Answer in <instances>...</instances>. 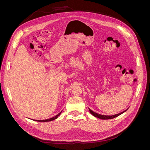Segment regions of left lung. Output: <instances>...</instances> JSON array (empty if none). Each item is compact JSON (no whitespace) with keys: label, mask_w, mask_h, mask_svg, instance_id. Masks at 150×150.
Instances as JSON below:
<instances>
[{"label":"left lung","mask_w":150,"mask_h":150,"mask_svg":"<svg viewBox=\"0 0 150 150\" xmlns=\"http://www.w3.org/2000/svg\"><path fill=\"white\" fill-rule=\"evenodd\" d=\"M127 110H128V109H127ZM127 110H125V111H124L121 112H120V113H118V114H116V115H112V116H106V115H99V114H98V113H96V112H94V111H92L91 110H90V109H89V111H90V112L91 113V114H92L94 116L96 117H98V118H99V119H101V120H109V119L115 118V117L120 116V115L122 114V113L125 112V111H126Z\"/></svg>","instance_id":"8db88e82"}]
</instances>
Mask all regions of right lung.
I'll use <instances>...</instances> for the list:
<instances>
[{"label": "right lung", "instance_id": "add662e5", "mask_svg": "<svg viewBox=\"0 0 150 150\" xmlns=\"http://www.w3.org/2000/svg\"><path fill=\"white\" fill-rule=\"evenodd\" d=\"M61 112H62V111H61ZM61 112H60L59 113L58 115H57L56 116H55L53 117H51V118H50V119H47V120H34V121H39V122H47V121H53V120H54L57 119V117H58V116H59V115H61Z\"/></svg>", "mask_w": 150, "mask_h": 150}]
</instances>
